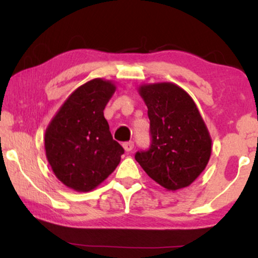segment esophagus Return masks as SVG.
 Segmentation results:
<instances>
[{"instance_id":"1","label":"esophagus","mask_w":258,"mask_h":258,"mask_svg":"<svg viewBox=\"0 0 258 258\" xmlns=\"http://www.w3.org/2000/svg\"><path fill=\"white\" fill-rule=\"evenodd\" d=\"M123 148H124L125 151H132L133 148H134V142L133 141H129V142H124L122 144Z\"/></svg>"}]
</instances>
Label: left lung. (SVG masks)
<instances>
[{"instance_id":"8db88e82","label":"left lung","mask_w":258,"mask_h":258,"mask_svg":"<svg viewBox=\"0 0 258 258\" xmlns=\"http://www.w3.org/2000/svg\"><path fill=\"white\" fill-rule=\"evenodd\" d=\"M151 144L135 160L148 176L167 190H178L199 177L211 155V139L195 102L174 83L143 84Z\"/></svg>"}]
</instances>
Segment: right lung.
Wrapping results in <instances>:
<instances>
[{
	"instance_id": "right-lung-1",
	"label": "right lung",
	"mask_w": 258,
	"mask_h": 258,
	"mask_svg": "<svg viewBox=\"0 0 258 258\" xmlns=\"http://www.w3.org/2000/svg\"><path fill=\"white\" fill-rule=\"evenodd\" d=\"M115 90L114 83L102 79L84 83L67 98L45 130L49 164L70 189L90 191L121 161L124 149L112 140L103 114Z\"/></svg>"
}]
</instances>
